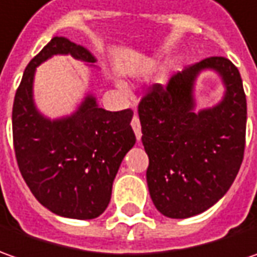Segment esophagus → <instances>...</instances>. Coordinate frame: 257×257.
<instances>
[{
	"label": "esophagus",
	"instance_id": "34e87169",
	"mask_svg": "<svg viewBox=\"0 0 257 257\" xmlns=\"http://www.w3.org/2000/svg\"><path fill=\"white\" fill-rule=\"evenodd\" d=\"M131 125H132V129H134V132H135V135H137V139H141V137H142V131H141V122H139V118H138L137 113L134 115Z\"/></svg>",
	"mask_w": 257,
	"mask_h": 257
}]
</instances>
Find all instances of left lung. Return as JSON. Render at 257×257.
Masks as SVG:
<instances>
[{"label": "left lung", "mask_w": 257, "mask_h": 257, "mask_svg": "<svg viewBox=\"0 0 257 257\" xmlns=\"http://www.w3.org/2000/svg\"><path fill=\"white\" fill-rule=\"evenodd\" d=\"M205 69L221 75L226 91L213 108L194 112L193 85ZM142 144L149 156L146 182L155 208L186 219L213 206L240 169L246 139V95L239 69L209 57L152 85L138 105Z\"/></svg>", "instance_id": "obj_1"}]
</instances>
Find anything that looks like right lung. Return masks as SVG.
Returning <instances> with one entry per match:
<instances>
[{
    "label": "right lung",
    "instance_id": "1",
    "mask_svg": "<svg viewBox=\"0 0 257 257\" xmlns=\"http://www.w3.org/2000/svg\"><path fill=\"white\" fill-rule=\"evenodd\" d=\"M58 54L95 62L88 49L65 37H54L32 58L14 99L15 158L42 206L59 216L93 219L108 206L120 162L137 142L134 111H105L88 95L71 116L51 120L41 115L32 98L35 68Z\"/></svg>",
    "mask_w": 257,
    "mask_h": 257
}]
</instances>
